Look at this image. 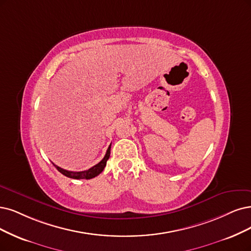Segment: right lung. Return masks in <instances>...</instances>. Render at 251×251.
I'll list each match as a JSON object with an SVG mask.
<instances>
[{"instance_id": "right-lung-1", "label": "right lung", "mask_w": 251, "mask_h": 251, "mask_svg": "<svg viewBox=\"0 0 251 251\" xmlns=\"http://www.w3.org/2000/svg\"><path fill=\"white\" fill-rule=\"evenodd\" d=\"M109 155H110V146L108 147V149L106 151V154L105 156L103 157V159H102L99 163H97L96 165L93 166V168L87 170V171H82V172H70V171H66L64 169H61L60 166L55 165V169H57L61 174H63L64 176H66V177L68 178H71V179H92V178H95L96 176H98L102 171L104 170L105 165H106V161L108 160L109 158Z\"/></svg>"}]
</instances>
